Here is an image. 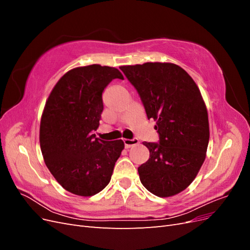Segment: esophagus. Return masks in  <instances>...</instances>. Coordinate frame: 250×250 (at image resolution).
<instances>
[{"mask_svg": "<svg viewBox=\"0 0 250 250\" xmlns=\"http://www.w3.org/2000/svg\"><path fill=\"white\" fill-rule=\"evenodd\" d=\"M124 142V145H125V148H130L132 146H135L138 145L139 144V140L138 139H132V140H129V139H124L123 140Z\"/></svg>", "mask_w": 250, "mask_h": 250, "instance_id": "34e87169", "label": "esophagus"}]
</instances>
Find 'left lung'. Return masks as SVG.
<instances>
[{"mask_svg":"<svg viewBox=\"0 0 250 250\" xmlns=\"http://www.w3.org/2000/svg\"><path fill=\"white\" fill-rule=\"evenodd\" d=\"M138 90L147 118L156 121L158 143L144 142L149 160L138 168L141 183L158 197L184 191L206 160L209 140L207 106L183 67L146 62L120 67Z\"/></svg>","mask_w":250,"mask_h":250,"instance_id":"1","label":"left lung"}]
</instances>
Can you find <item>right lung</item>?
<instances>
[{
    "mask_svg": "<svg viewBox=\"0 0 250 250\" xmlns=\"http://www.w3.org/2000/svg\"><path fill=\"white\" fill-rule=\"evenodd\" d=\"M123 75L110 66L92 64L65 73L42 111L41 149L51 174L66 191L89 197L102 191L124 149L122 140L96 138L103 111L102 93Z\"/></svg>",
    "mask_w": 250,
    "mask_h": 250,
    "instance_id": "right-lung-1",
    "label": "right lung"
}]
</instances>
